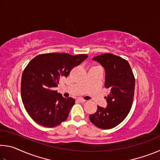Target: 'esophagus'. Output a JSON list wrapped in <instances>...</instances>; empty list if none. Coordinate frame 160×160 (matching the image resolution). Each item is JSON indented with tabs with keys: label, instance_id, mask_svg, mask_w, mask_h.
I'll use <instances>...</instances> for the list:
<instances>
[{
	"label": "esophagus",
	"instance_id": "obj_1",
	"mask_svg": "<svg viewBox=\"0 0 160 160\" xmlns=\"http://www.w3.org/2000/svg\"><path fill=\"white\" fill-rule=\"evenodd\" d=\"M77 100L78 102H80L81 103H84V102H85V101H86V100H85L84 99H82V98H78Z\"/></svg>",
	"mask_w": 160,
	"mask_h": 160
}]
</instances>
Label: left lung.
Segmentation results:
<instances>
[{"mask_svg": "<svg viewBox=\"0 0 160 160\" xmlns=\"http://www.w3.org/2000/svg\"><path fill=\"white\" fill-rule=\"evenodd\" d=\"M106 71L105 88L109 90L107 108L97 106V112L89 118L94 126L102 129L114 128L128 116L133 102L135 77L128 62L112 53L95 56Z\"/></svg>", "mask_w": 160, "mask_h": 160, "instance_id": "1", "label": "left lung"}]
</instances>
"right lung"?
Listing matches in <instances>:
<instances>
[{"instance_id":"obj_1","label":"right lung","mask_w":160,"mask_h":160,"mask_svg":"<svg viewBox=\"0 0 160 160\" xmlns=\"http://www.w3.org/2000/svg\"><path fill=\"white\" fill-rule=\"evenodd\" d=\"M88 57L66 53H43L29 61L21 80V97L27 112L35 122L48 128L56 127L68 117L75 99L64 98L53 89L61 78Z\"/></svg>"}]
</instances>
